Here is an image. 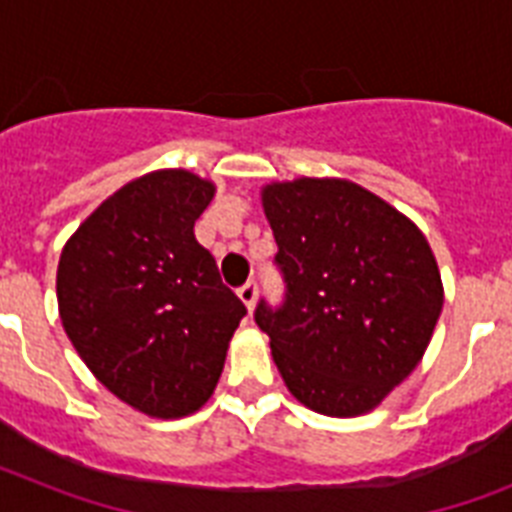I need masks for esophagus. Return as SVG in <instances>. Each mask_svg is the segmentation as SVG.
<instances>
[{
  "label": "esophagus",
  "mask_w": 512,
  "mask_h": 512,
  "mask_svg": "<svg viewBox=\"0 0 512 512\" xmlns=\"http://www.w3.org/2000/svg\"><path fill=\"white\" fill-rule=\"evenodd\" d=\"M239 297H241V303L247 305L249 311H252V308H255V300H257V281L249 279L247 284H241Z\"/></svg>",
  "instance_id": "obj_1"
}]
</instances>
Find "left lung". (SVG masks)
<instances>
[{
    "label": "left lung",
    "mask_w": 512,
    "mask_h": 512,
    "mask_svg": "<svg viewBox=\"0 0 512 512\" xmlns=\"http://www.w3.org/2000/svg\"><path fill=\"white\" fill-rule=\"evenodd\" d=\"M284 303L255 308L289 393L313 412H372L420 364L444 308L417 225L361 185L300 177L263 188Z\"/></svg>",
    "instance_id": "obj_1"
}]
</instances>
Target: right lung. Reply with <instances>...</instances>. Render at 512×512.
Returning <instances> with one entry per match:
<instances>
[{"label":"right lung","instance_id":"obj_1","mask_svg":"<svg viewBox=\"0 0 512 512\" xmlns=\"http://www.w3.org/2000/svg\"><path fill=\"white\" fill-rule=\"evenodd\" d=\"M215 185L159 170L108 196L63 247L60 321L90 372L159 420L207 404L247 308L193 236Z\"/></svg>","mask_w":512,"mask_h":512}]
</instances>
